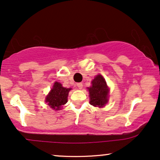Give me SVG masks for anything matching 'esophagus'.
Segmentation results:
<instances>
[{"instance_id":"obj_1","label":"esophagus","mask_w":160,"mask_h":160,"mask_svg":"<svg viewBox=\"0 0 160 160\" xmlns=\"http://www.w3.org/2000/svg\"><path fill=\"white\" fill-rule=\"evenodd\" d=\"M77 86H78V88L79 89H82V83H81V82H78V83H77Z\"/></svg>"}]
</instances>
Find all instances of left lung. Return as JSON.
I'll return each mask as SVG.
<instances>
[{"instance_id": "1", "label": "left lung", "mask_w": 160, "mask_h": 160, "mask_svg": "<svg viewBox=\"0 0 160 160\" xmlns=\"http://www.w3.org/2000/svg\"><path fill=\"white\" fill-rule=\"evenodd\" d=\"M92 86L88 88L90 102L89 103L94 107L102 108L108 102L109 88L105 80L101 74H98L91 81Z\"/></svg>"}]
</instances>
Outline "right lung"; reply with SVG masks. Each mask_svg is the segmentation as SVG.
Segmentation results:
<instances>
[{"instance_id": "1", "label": "right lung", "mask_w": 160, "mask_h": 160, "mask_svg": "<svg viewBox=\"0 0 160 160\" xmlns=\"http://www.w3.org/2000/svg\"><path fill=\"white\" fill-rule=\"evenodd\" d=\"M71 89L64 88L60 82H55L52 88L46 97L45 102L52 110H61V106L67 102V97Z\"/></svg>"}]
</instances>
